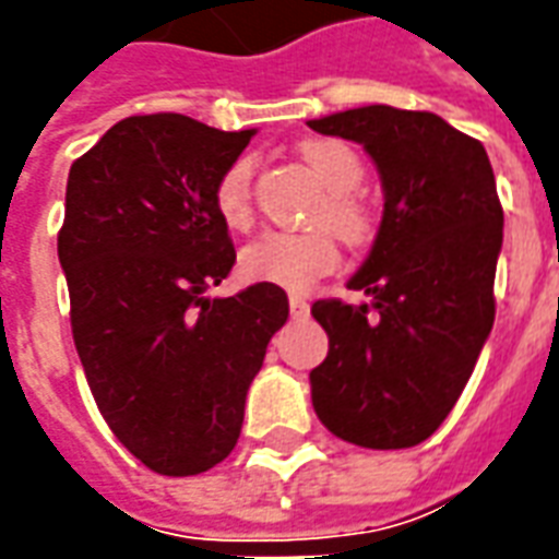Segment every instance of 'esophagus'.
I'll use <instances>...</instances> for the list:
<instances>
[{
	"mask_svg": "<svg viewBox=\"0 0 559 559\" xmlns=\"http://www.w3.org/2000/svg\"><path fill=\"white\" fill-rule=\"evenodd\" d=\"M308 308H311V305H308V299H305V296H299V293H293V296H290V314L293 317H308Z\"/></svg>",
	"mask_w": 559,
	"mask_h": 559,
	"instance_id": "34e87169",
	"label": "esophagus"
}]
</instances>
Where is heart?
<instances>
[{
	"mask_svg": "<svg viewBox=\"0 0 559 559\" xmlns=\"http://www.w3.org/2000/svg\"><path fill=\"white\" fill-rule=\"evenodd\" d=\"M302 158L317 179L326 185V203L317 221L332 224L344 239H362L368 233V209L353 194L365 179L362 158L341 140H311L302 146ZM251 158L230 160L215 182L212 203L227 230H245L251 224ZM338 266V245L326 227L314 230H269L245 245L239 272L257 284H275L284 290H308L311 284Z\"/></svg>",
	"mask_w": 559,
	"mask_h": 559,
	"instance_id": "1",
	"label": "heart"
}]
</instances>
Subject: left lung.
Returning <instances> with one entry per match:
<instances>
[{
  "mask_svg": "<svg viewBox=\"0 0 559 559\" xmlns=\"http://www.w3.org/2000/svg\"><path fill=\"white\" fill-rule=\"evenodd\" d=\"M308 126L362 143L386 194L374 248L350 278L371 305H311L329 335L311 401L347 443L411 449L443 425L491 335L503 245L491 160L428 110L371 104Z\"/></svg>",
  "mask_w": 559,
  "mask_h": 559,
  "instance_id": "8db88e82",
  "label": "left lung"
}]
</instances>
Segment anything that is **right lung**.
I'll use <instances>...</instances> for the list:
<instances>
[{
    "mask_svg": "<svg viewBox=\"0 0 559 559\" xmlns=\"http://www.w3.org/2000/svg\"><path fill=\"white\" fill-rule=\"evenodd\" d=\"M251 134L128 116L68 173L59 263L78 356L110 431L160 476L230 455L248 386L290 314L275 284L206 296L236 263L212 191Z\"/></svg>",
    "mask_w": 559,
    "mask_h": 559,
    "instance_id": "right-lung-1",
    "label": "right lung"
}]
</instances>
